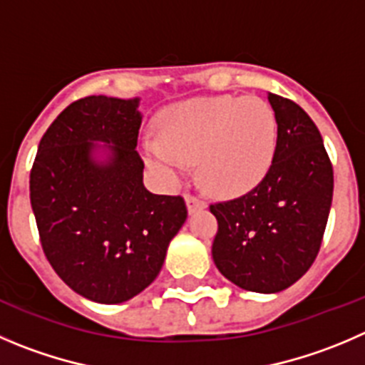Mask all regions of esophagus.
<instances>
[{
    "instance_id": "1",
    "label": "esophagus",
    "mask_w": 365,
    "mask_h": 365,
    "mask_svg": "<svg viewBox=\"0 0 365 365\" xmlns=\"http://www.w3.org/2000/svg\"><path fill=\"white\" fill-rule=\"evenodd\" d=\"M185 200H186V207H188L190 215L206 207V202H204V200H200L199 197H195V195H186Z\"/></svg>"
}]
</instances>
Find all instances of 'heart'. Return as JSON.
I'll use <instances>...</instances> for the list:
<instances>
[{
  "label": "heart",
  "mask_w": 365,
  "mask_h": 365,
  "mask_svg": "<svg viewBox=\"0 0 365 365\" xmlns=\"http://www.w3.org/2000/svg\"><path fill=\"white\" fill-rule=\"evenodd\" d=\"M155 134L141 143V154L166 182H180L197 163L204 188L232 199L252 192L270 172L277 118L258 96H197L163 109Z\"/></svg>",
  "instance_id": "heart-1"
}]
</instances>
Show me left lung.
Segmentation results:
<instances>
[{
  "instance_id": "left-lung-1",
  "label": "left lung",
  "mask_w": 365,
  "mask_h": 365,
  "mask_svg": "<svg viewBox=\"0 0 365 365\" xmlns=\"http://www.w3.org/2000/svg\"><path fill=\"white\" fill-rule=\"evenodd\" d=\"M277 147L252 192L210 206L218 220L211 255L244 290L276 294L304 276L321 247L333 197V168L321 133L292 100L269 93Z\"/></svg>"
}]
</instances>
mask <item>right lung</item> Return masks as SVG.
<instances>
[{"mask_svg":"<svg viewBox=\"0 0 365 365\" xmlns=\"http://www.w3.org/2000/svg\"><path fill=\"white\" fill-rule=\"evenodd\" d=\"M140 98L86 96L39 143L30 202L48 262L69 289L102 304L143 292L185 224L182 197L143 185Z\"/></svg>","mask_w":365,"mask_h":365,"instance_id":"add662e5","label":"right lung"}]
</instances>
